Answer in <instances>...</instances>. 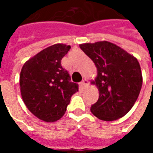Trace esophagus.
Masks as SVG:
<instances>
[{"label": "esophagus", "instance_id": "esophagus-1", "mask_svg": "<svg viewBox=\"0 0 153 153\" xmlns=\"http://www.w3.org/2000/svg\"><path fill=\"white\" fill-rule=\"evenodd\" d=\"M88 86V81L87 79L82 80V81L81 82V87H82V88H87Z\"/></svg>", "mask_w": 153, "mask_h": 153}]
</instances>
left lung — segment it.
Wrapping results in <instances>:
<instances>
[{"mask_svg": "<svg viewBox=\"0 0 153 153\" xmlns=\"http://www.w3.org/2000/svg\"><path fill=\"white\" fill-rule=\"evenodd\" d=\"M79 47L97 68V76L91 83L97 87L99 100L91 106V112L103 121L123 117L137 100L142 86L137 59L107 41Z\"/></svg>", "mask_w": 153, "mask_h": 153, "instance_id": "obj_1", "label": "left lung"}]
</instances>
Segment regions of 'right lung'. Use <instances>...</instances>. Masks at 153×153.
<instances>
[{
	"label": "right lung",
	"mask_w": 153,
	"mask_h": 153,
	"mask_svg": "<svg viewBox=\"0 0 153 153\" xmlns=\"http://www.w3.org/2000/svg\"><path fill=\"white\" fill-rule=\"evenodd\" d=\"M71 46L57 43L29 59L21 69L19 85L23 101L40 120L53 123L65 113L78 85L70 82L61 59Z\"/></svg>",
	"instance_id": "add662e5"
}]
</instances>
